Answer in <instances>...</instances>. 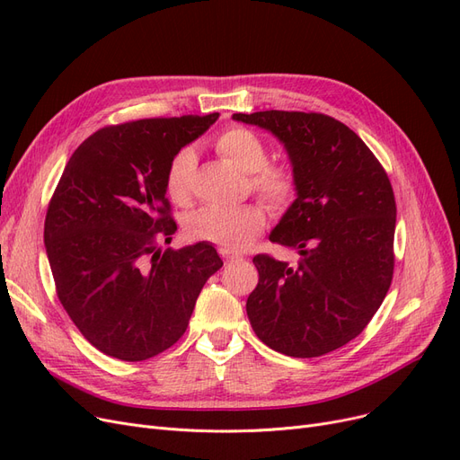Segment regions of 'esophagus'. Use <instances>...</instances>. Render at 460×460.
Returning a JSON list of instances; mask_svg holds the SVG:
<instances>
[{
    "instance_id": "esophagus-1",
    "label": "esophagus",
    "mask_w": 460,
    "mask_h": 460,
    "mask_svg": "<svg viewBox=\"0 0 460 460\" xmlns=\"http://www.w3.org/2000/svg\"><path fill=\"white\" fill-rule=\"evenodd\" d=\"M220 253H222V257H225V261H226V262H238V261H242V257H238V255H232V253L225 252V249H220Z\"/></svg>"
}]
</instances>
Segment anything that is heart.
Here are the masks:
<instances>
[{"mask_svg": "<svg viewBox=\"0 0 460 460\" xmlns=\"http://www.w3.org/2000/svg\"><path fill=\"white\" fill-rule=\"evenodd\" d=\"M215 146L222 157L249 174V186L274 211H282L294 203L299 190L294 166L288 163H269V146L257 132L232 127L217 137ZM196 169V149L186 146L174 153L164 174V188L172 201L186 203L190 199ZM264 228H267V211L257 203L235 208L205 207L186 220V234L191 240L215 243L228 253L243 252Z\"/></svg>", "mask_w": 460, "mask_h": 460, "instance_id": "heart-1", "label": "heart"}]
</instances>
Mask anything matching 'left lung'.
Listing matches in <instances>:
<instances>
[{
	"mask_svg": "<svg viewBox=\"0 0 460 460\" xmlns=\"http://www.w3.org/2000/svg\"><path fill=\"white\" fill-rule=\"evenodd\" d=\"M234 120L272 132L297 174V199L270 242L296 249V267L253 257L259 284L247 297L257 338L311 358L357 338L394 278L395 196L380 161L343 122L323 113L259 111Z\"/></svg>",
	"mask_w": 460,
	"mask_h": 460,
	"instance_id": "1",
	"label": "left lung"
}]
</instances>
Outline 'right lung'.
Instances as JSON below:
<instances>
[{"instance_id":"obj_1","label":"right lung","mask_w":460,"mask_h":460,"mask_svg":"<svg viewBox=\"0 0 460 460\" xmlns=\"http://www.w3.org/2000/svg\"><path fill=\"white\" fill-rule=\"evenodd\" d=\"M217 119H142L97 130L53 191L44 242L58 297L82 336L109 357L137 363L169 349L222 267L207 242L157 249L176 232L166 166Z\"/></svg>"}]
</instances>
